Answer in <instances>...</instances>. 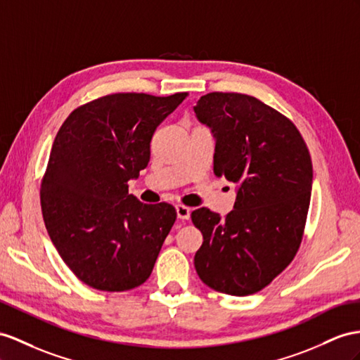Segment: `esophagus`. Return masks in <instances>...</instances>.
<instances>
[{
    "mask_svg": "<svg viewBox=\"0 0 360 360\" xmlns=\"http://www.w3.org/2000/svg\"><path fill=\"white\" fill-rule=\"evenodd\" d=\"M176 214H178V219L181 220H188L190 219V214H191V210L186 205H176Z\"/></svg>",
    "mask_w": 360,
    "mask_h": 360,
    "instance_id": "esophagus-1",
    "label": "esophagus"
}]
</instances>
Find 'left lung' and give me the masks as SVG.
I'll return each instance as SVG.
<instances>
[{"label":"left lung","mask_w":360,"mask_h":360,"mask_svg":"<svg viewBox=\"0 0 360 360\" xmlns=\"http://www.w3.org/2000/svg\"><path fill=\"white\" fill-rule=\"evenodd\" d=\"M195 114L216 141L214 174L237 184L225 217L208 208L191 213L204 236L195 268L211 289L246 297L298 251L311 195L310 153L290 120L255 97L210 92Z\"/></svg>","instance_id":"8db88e82"}]
</instances>
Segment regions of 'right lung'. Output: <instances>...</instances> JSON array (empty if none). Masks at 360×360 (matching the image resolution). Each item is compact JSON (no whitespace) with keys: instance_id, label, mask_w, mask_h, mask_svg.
<instances>
[{"instance_id":"add662e5","label":"right lung","mask_w":360,"mask_h":360,"mask_svg":"<svg viewBox=\"0 0 360 360\" xmlns=\"http://www.w3.org/2000/svg\"><path fill=\"white\" fill-rule=\"evenodd\" d=\"M186 97H101L72 110L54 138L41 184L44 222L62 260L91 288L123 292L152 274L176 210L143 204L127 182L147 167L155 129Z\"/></svg>"}]
</instances>
